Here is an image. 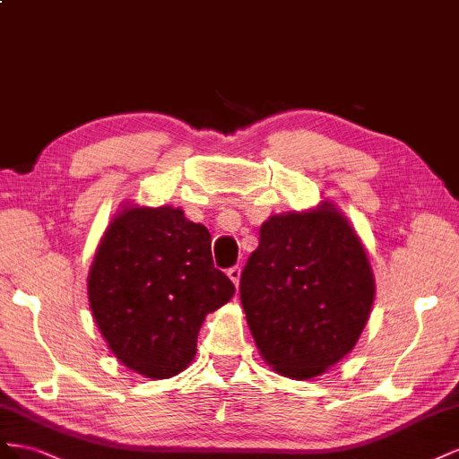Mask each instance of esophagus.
<instances>
[{
    "instance_id": "esophagus-1",
    "label": "esophagus",
    "mask_w": 459,
    "mask_h": 459,
    "mask_svg": "<svg viewBox=\"0 0 459 459\" xmlns=\"http://www.w3.org/2000/svg\"><path fill=\"white\" fill-rule=\"evenodd\" d=\"M227 274H229V279L234 282V286L238 288V284H240V274H242V269H240V267H230V269L227 271Z\"/></svg>"
}]
</instances>
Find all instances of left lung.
<instances>
[{
	"label": "left lung",
	"mask_w": 459,
	"mask_h": 459,
	"mask_svg": "<svg viewBox=\"0 0 459 459\" xmlns=\"http://www.w3.org/2000/svg\"><path fill=\"white\" fill-rule=\"evenodd\" d=\"M240 277L255 346L273 371L306 381L353 350L369 321L375 274L350 221L323 200L271 215Z\"/></svg>",
	"instance_id": "obj_1"
}]
</instances>
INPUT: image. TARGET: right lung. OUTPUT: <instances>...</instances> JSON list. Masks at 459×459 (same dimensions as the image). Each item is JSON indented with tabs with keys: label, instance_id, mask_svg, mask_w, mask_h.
<instances>
[{
	"label": "right lung",
	"instance_id": "add662e5",
	"mask_svg": "<svg viewBox=\"0 0 459 459\" xmlns=\"http://www.w3.org/2000/svg\"><path fill=\"white\" fill-rule=\"evenodd\" d=\"M234 284L215 269L212 234L180 207L125 204L88 273V302L113 356L146 378H171L195 356L207 313Z\"/></svg>",
	"mask_w": 459,
	"mask_h": 459
}]
</instances>
